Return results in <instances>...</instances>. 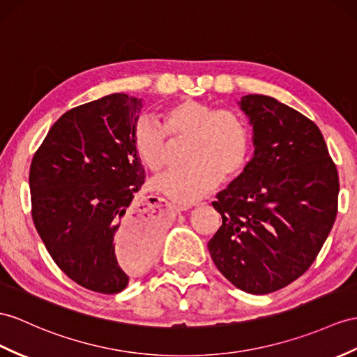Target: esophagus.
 Listing matches in <instances>:
<instances>
[{
	"label": "esophagus",
	"mask_w": 357,
	"mask_h": 357,
	"mask_svg": "<svg viewBox=\"0 0 357 357\" xmlns=\"http://www.w3.org/2000/svg\"><path fill=\"white\" fill-rule=\"evenodd\" d=\"M177 212H183V211H188V207H176Z\"/></svg>",
	"instance_id": "34e87169"
}]
</instances>
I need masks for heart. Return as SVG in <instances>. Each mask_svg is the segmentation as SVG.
Returning a JSON list of instances; mask_svg holds the SVG:
<instances>
[{"label":"heart","mask_w":357,"mask_h":357,"mask_svg":"<svg viewBox=\"0 0 357 357\" xmlns=\"http://www.w3.org/2000/svg\"><path fill=\"white\" fill-rule=\"evenodd\" d=\"M167 135L171 141H188L183 151L186 167L160 174L151 186L180 206L199 202L220 180L236 178L250 160V130L231 110L188 100L162 110L160 124L150 116L139 118L133 127V149L150 171L162 169L167 162Z\"/></svg>","instance_id":"obj_1"}]
</instances>
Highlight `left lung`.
<instances>
[{
    "label": "left lung",
    "mask_w": 357,
    "mask_h": 357,
    "mask_svg": "<svg viewBox=\"0 0 357 357\" xmlns=\"http://www.w3.org/2000/svg\"><path fill=\"white\" fill-rule=\"evenodd\" d=\"M255 154L212 203L222 225L207 248L238 289L264 295L314 264L337 212L339 178L323 133L273 97H241Z\"/></svg>",
    "instance_id": "left-lung-1"
}]
</instances>
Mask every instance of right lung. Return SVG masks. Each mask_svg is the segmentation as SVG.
Masks as SVG:
<instances>
[{
	"label": "right lung",
	"mask_w": 357,
	"mask_h": 357,
	"mask_svg": "<svg viewBox=\"0 0 357 357\" xmlns=\"http://www.w3.org/2000/svg\"><path fill=\"white\" fill-rule=\"evenodd\" d=\"M142 107L112 93L68 110L31 160L40 239L69 279L100 294L126 289L159 248L158 227L132 204L145 178L132 141Z\"/></svg>",
	"instance_id": "1"
}]
</instances>
